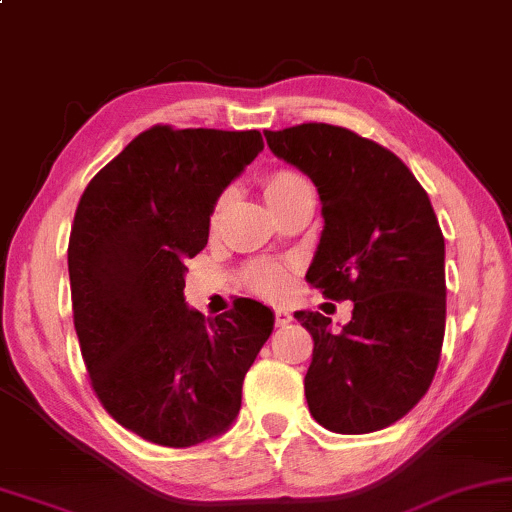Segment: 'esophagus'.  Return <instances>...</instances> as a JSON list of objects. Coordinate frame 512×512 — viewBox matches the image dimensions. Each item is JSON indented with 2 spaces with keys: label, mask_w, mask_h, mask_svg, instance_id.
<instances>
[{
  "label": "esophagus",
  "mask_w": 512,
  "mask_h": 512,
  "mask_svg": "<svg viewBox=\"0 0 512 512\" xmlns=\"http://www.w3.org/2000/svg\"><path fill=\"white\" fill-rule=\"evenodd\" d=\"M274 318H276V325L283 327V325H288L290 320H292V313L288 309H276L274 311Z\"/></svg>",
  "instance_id": "esophagus-1"
}]
</instances>
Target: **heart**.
<instances>
[{
    "instance_id": "1",
    "label": "heart",
    "mask_w": 512,
    "mask_h": 512,
    "mask_svg": "<svg viewBox=\"0 0 512 512\" xmlns=\"http://www.w3.org/2000/svg\"><path fill=\"white\" fill-rule=\"evenodd\" d=\"M299 182H304V180L297 173H292V170H274V173H269L262 182L264 199H267V203H274L278 196H283L288 189L299 185ZM224 201L227 199L222 196V199L215 203L213 213H210V229H215L217 222H220ZM243 278H245V285H248L255 295L269 297V299L283 297L285 292H288V285H290L288 269H285L283 264H276V262L252 264V267L245 269Z\"/></svg>"
}]
</instances>
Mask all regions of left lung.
I'll use <instances>...</instances> for the list:
<instances>
[{
    "instance_id": "left-lung-1",
    "label": "left lung",
    "mask_w": 512,
    "mask_h": 512,
    "mask_svg": "<svg viewBox=\"0 0 512 512\" xmlns=\"http://www.w3.org/2000/svg\"><path fill=\"white\" fill-rule=\"evenodd\" d=\"M278 159L311 177L323 234L306 281L351 299L339 332L295 311L313 337L304 377L313 419L360 435L403 419L424 398L445 337V238L431 199L393 152L330 124L264 131Z\"/></svg>"
}]
</instances>
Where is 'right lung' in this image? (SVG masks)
<instances>
[{"instance_id":"obj_1","label":"right lung","mask_w":512,"mask_h":512,"mask_svg":"<svg viewBox=\"0 0 512 512\" xmlns=\"http://www.w3.org/2000/svg\"><path fill=\"white\" fill-rule=\"evenodd\" d=\"M260 131L152 126L88 182L67 248L74 330L102 407L154 445L217 438L274 330L255 299L208 318L185 302L187 260Z\"/></svg>"}]
</instances>
